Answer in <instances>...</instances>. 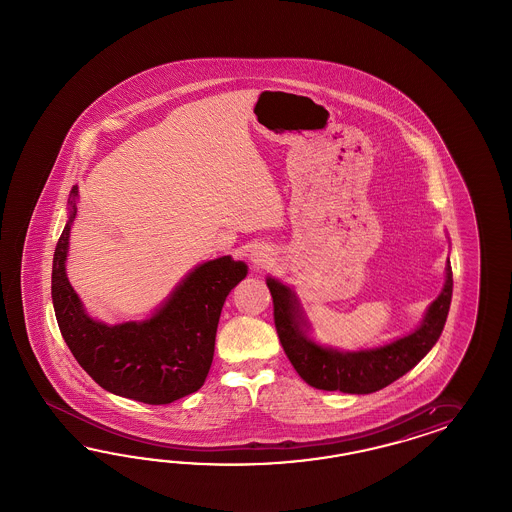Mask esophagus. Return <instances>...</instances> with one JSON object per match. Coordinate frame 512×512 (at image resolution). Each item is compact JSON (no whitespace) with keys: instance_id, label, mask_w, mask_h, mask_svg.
I'll list each match as a JSON object with an SVG mask.
<instances>
[{"instance_id":"obj_1","label":"esophagus","mask_w":512,"mask_h":512,"mask_svg":"<svg viewBox=\"0 0 512 512\" xmlns=\"http://www.w3.org/2000/svg\"><path fill=\"white\" fill-rule=\"evenodd\" d=\"M251 261L255 264H264L268 261V255L263 253V251H253V253H251Z\"/></svg>"}]
</instances>
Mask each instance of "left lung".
Segmentation results:
<instances>
[{
	"mask_svg": "<svg viewBox=\"0 0 512 512\" xmlns=\"http://www.w3.org/2000/svg\"><path fill=\"white\" fill-rule=\"evenodd\" d=\"M447 276L441 295L426 311L419 328L400 340L375 349L343 353L317 345L308 338V323L296 296L278 279H266L274 300V323L279 341L298 375L319 390H340L345 394H372L388 387L415 368L439 340L449 315L452 298V268L447 261Z\"/></svg>",
	"mask_w": 512,
	"mask_h": 512,
	"instance_id": "8db88e82",
	"label": "left lung"
}]
</instances>
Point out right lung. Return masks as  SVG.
Here are the masks:
<instances>
[{
  "mask_svg": "<svg viewBox=\"0 0 512 512\" xmlns=\"http://www.w3.org/2000/svg\"><path fill=\"white\" fill-rule=\"evenodd\" d=\"M77 195L75 186L52 263L54 311L73 357L99 387L135 402L165 405L197 392L212 366L225 298L246 278L248 266L229 255L199 264L150 319L99 323L86 313L65 274Z\"/></svg>",
  "mask_w": 512,
  "mask_h": 512,
  "instance_id": "add662e5",
  "label": "right lung"
}]
</instances>
